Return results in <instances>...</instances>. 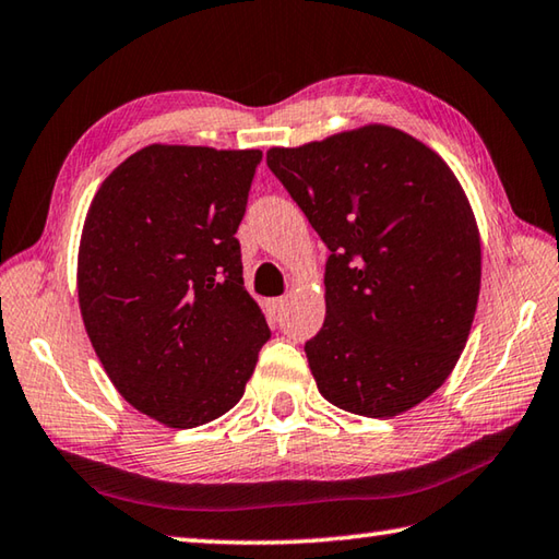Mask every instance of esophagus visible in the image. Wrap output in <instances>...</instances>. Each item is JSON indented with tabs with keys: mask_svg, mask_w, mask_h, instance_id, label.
Wrapping results in <instances>:
<instances>
[{
	"mask_svg": "<svg viewBox=\"0 0 559 559\" xmlns=\"http://www.w3.org/2000/svg\"><path fill=\"white\" fill-rule=\"evenodd\" d=\"M286 302H288V298H286V296L273 298V300H271V310H273V313H281V310L286 308Z\"/></svg>",
	"mask_w": 559,
	"mask_h": 559,
	"instance_id": "obj_1",
	"label": "esophagus"
}]
</instances>
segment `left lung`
Returning a JSON list of instances; mask_svg holds the SVG:
<instances>
[{
	"mask_svg": "<svg viewBox=\"0 0 559 559\" xmlns=\"http://www.w3.org/2000/svg\"><path fill=\"white\" fill-rule=\"evenodd\" d=\"M266 163L330 251L325 323L306 343L320 394L372 419L412 409L451 374L476 313L480 239L459 179L390 126Z\"/></svg>",
	"mask_w": 559,
	"mask_h": 559,
	"instance_id": "8db88e82",
	"label": "left lung"
}]
</instances>
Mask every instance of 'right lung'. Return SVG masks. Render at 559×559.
<instances>
[{
	"label": "right lung",
	"mask_w": 559,
	"mask_h": 559,
	"mask_svg": "<svg viewBox=\"0 0 559 559\" xmlns=\"http://www.w3.org/2000/svg\"><path fill=\"white\" fill-rule=\"evenodd\" d=\"M261 150L150 145L100 185L79 249L86 333L126 400L175 429L241 400L271 337L236 229Z\"/></svg>",
	"instance_id": "right-lung-1"
}]
</instances>
